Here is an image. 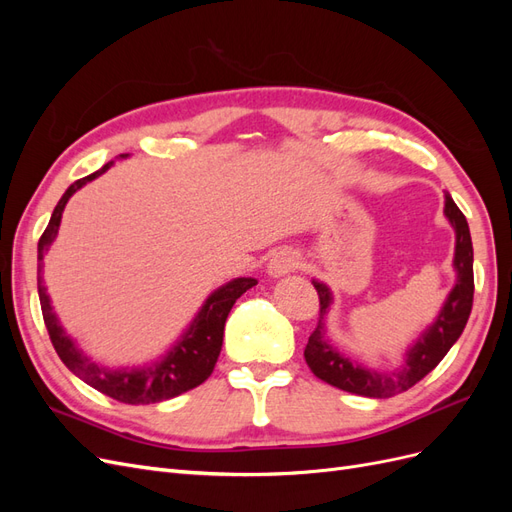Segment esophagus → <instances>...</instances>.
Wrapping results in <instances>:
<instances>
[{"mask_svg":"<svg viewBox=\"0 0 512 512\" xmlns=\"http://www.w3.org/2000/svg\"><path fill=\"white\" fill-rule=\"evenodd\" d=\"M297 267H299V256L294 254L292 250H288V247H284V250L275 252L271 256L269 265H267V271L273 277H284V275H290Z\"/></svg>","mask_w":512,"mask_h":512,"instance_id":"obj_1","label":"esophagus"}]
</instances>
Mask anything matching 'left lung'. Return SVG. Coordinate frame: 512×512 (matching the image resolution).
I'll return each instance as SVG.
<instances>
[{"instance_id": "8db88e82", "label": "left lung", "mask_w": 512, "mask_h": 512, "mask_svg": "<svg viewBox=\"0 0 512 512\" xmlns=\"http://www.w3.org/2000/svg\"><path fill=\"white\" fill-rule=\"evenodd\" d=\"M444 215L453 224L457 237L453 260L457 271V284L444 301V307L440 309L436 322L427 327V331L418 337V342L406 352L404 365L395 371H374L359 363H352L348 356L335 350V346L329 344L327 329H324V316L329 314V307L333 303L331 290L320 282H314L320 299V316L316 329L309 335V342L305 346V361L316 378L354 395L384 399L404 393L416 382H421L444 359L446 352L453 348L463 329H466V322L472 312L474 252L466 215L459 211L451 194H446Z\"/></svg>"}]
</instances>
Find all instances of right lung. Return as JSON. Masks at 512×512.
<instances>
[{"instance_id":"obj_1","label":"right lung","mask_w":512,"mask_h":512,"mask_svg":"<svg viewBox=\"0 0 512 512\" xmlns=\"http://www.w3.org/2000/svg\"><path fill=\"white\" fill-rule=\"evenodd\" d=\"M119 158H128V153H121ZM111 166L113 162H108L100 170H96V173L74 181L66 190V194L59 198V203L51 215V222L42 232V237L38 241V294L42 318L55 352L74 376H79L85 384L94 386L96 391L121 401V404H158V401L173 399L185 391L196 389L198 384H203L211 376L222 350L224 324L230 309L245 290H250L258 282L254 277H237V280H232L211 292L205 305L200 307L198 316L190 324V329L181 335L179 342L170 348L158 363L132 369H108L89 361L83 350L72 342L70 335L59 324L57 314L53 312L49 294H46V288L42 286V258L49 252L51 243L57 237L61 213H64L70 196L76 190H81L85 183L94 181L96 177L106 173Z\"/></svg>"}]
</instances>
